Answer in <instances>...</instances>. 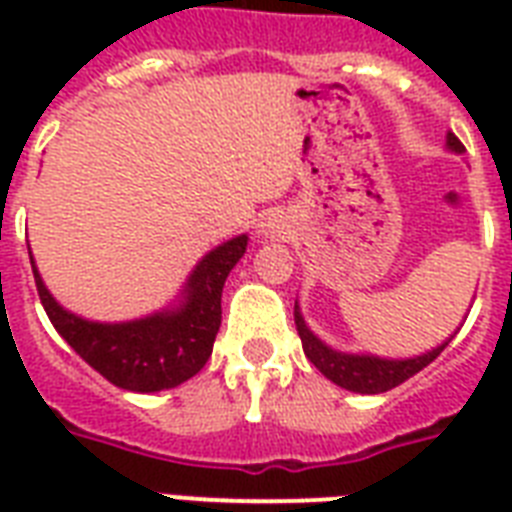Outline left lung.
Masks as SVG:
<instances>
[{
  "instance_id": "left-lung-1",
  "label": "left lung",
  "mask_w": 512,
  "mask_h": 512,
  "mask_svg": "<svg viewBox=\"0 0 512 512\" xmlns=\"http://www.w3.org/2000/svg\"><path fill=\"white\" fill-rule=\"evenodd\" d=\"M446 146L462 154L465 146H462L457 135H446ZM295 324L297 335L303 340L305 356L311 358V364L319 369L327 380H332L335 385L345 390H353V393H385V390L396 388L404 380L414 377V374L425 369V366L433 361V358L446 348L438 345V348L422 353V356L414 358H380V356H353V353H340V350H332L329 345L313 335L311 329L305 327L303 316H300V308L295 303Z\"/></svg>"
}]
</instances>
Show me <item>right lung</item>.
Returning a JSON list of instances; mask_svg holds the SVG:
<instances>
[{
	"instance_id": "obj_1",
	"label": "right lung",
	"mask_w": 512,
	"mask_h": 512,
	"mask_svg": "<svg viewBox=\"0 0 512 512\" xmlns=\"http://www.w3.org/2000/svg\"><path fill=\"white\" fill-rule=\"evenodd\" d=\"M244 252H247V236L225 241L193 268L183 289L180 308L154 313L146 319L124 321V324H98L68 313L47 292L42 276L36 271L34 257H31V268H34L39 300L58 335L95 372L114 382L116 388L156 393L191 380L212 356V345L223 319L220 297H223L225 279Z\"/></svg>"
}]
</instances>
